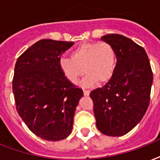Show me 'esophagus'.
<instances>
[{"label": "esophagus", "instance_id": "1", "mask_svg": "<svg viewBox=\"0 0 160 160\" xmlns=\"http://www.w3.org/2000/svg\"><path fill=\"white\" fill-rule=\"evenodd\" d=\"M83 92H84L85 96H89L90 95V91H88V90H83Z\"/></svg>", "mask_w": 160, "mask_h": 160}]
</instances>
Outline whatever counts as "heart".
<instances>
[{
	"instance_id": "b5f03b06",
	"label": "heart",
	"mask_w": 160,
	"mask_h": 160,
	"mask_svg": "<svg viewBox=\"0 0 160 160\" xmlns=\"http://www.w3.org/2000/svg\"><path fill=\"white\" fill-rule=\"evenodd\" d=\"M114 48L107 42H85L70 52V58H61L59 67L64 77L76 84L85 72L82 84L86 86L107 82L116 69ZM84 70L83 71L82 69Z\"/></svg>"
}]
</instances>
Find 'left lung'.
<instances>
[{
	"mask_svg": "<svg viewBox=\"0 0 160 160\" xmlns=\"http://www.w3.org/2000/svg\"><path fill=\"white\" fill-rule=\"evenodd\" d=\"M101 39L114 48L116 69L109 81L93 90L90 96L98 130L119 137L131 131L148 109L153 72L144 48L132 39L113 33Z\"/></svg>",
	"mask_w": 160,
	"mask_h": 160,
	"instance_id": "8db88e82",
	"label": "left lung"
}]
</instances>
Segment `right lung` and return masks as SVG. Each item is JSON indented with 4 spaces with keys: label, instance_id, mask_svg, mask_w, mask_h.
Returning a JSON list of instances; mask_svg holds the SVG:
<instances>
[{
    "label": "right lung",
    "instance_id": "add662e5",
    "mask_svg": "<svg viewBox=\"0 0 160 160\" xmlns=\"http://www.w3.org/2000/svg\"><path fill=\"white\" fill-rule=\"evenodd\" d=\"M73 42L42 39L18 58L12 91L18 114L37 136L59 141L71 133L82 89L64 77L60 57Z\"/></svg>",
    "mask_w": 160,
    "mask_h": 160
}]
</instances>
